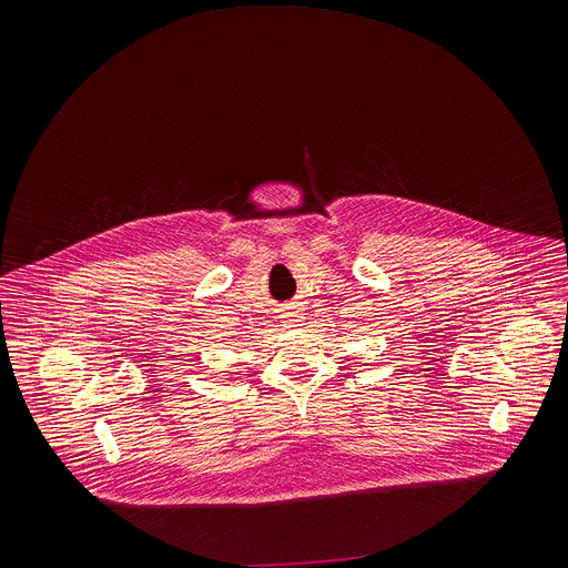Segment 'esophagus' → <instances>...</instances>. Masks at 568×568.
Masks as SVG:
<instances>
[{
    "label": "esophagus",
    "mask_w": 568,
    "mask_h": 568,
    "mask_svg": "<svg viewBox=\"0 0 568 568\" xmlns=\"http://www.w3.org/2000/svg\"><path fill=\"white\" fill-rule=\"evenodd\" d=\"M282 320H284V325H286V327H300V325H302V322H304L302 313H300V311H295V308L286 311V313L282 315Z\"/></svg>",
    "instance_id": "obj_1"
}]
</instances>
